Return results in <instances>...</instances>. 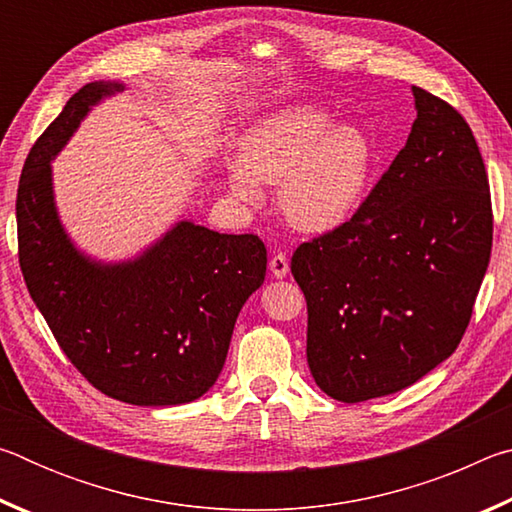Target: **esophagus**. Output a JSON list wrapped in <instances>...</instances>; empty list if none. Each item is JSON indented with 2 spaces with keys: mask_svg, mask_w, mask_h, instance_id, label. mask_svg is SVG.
<instances>
[{
  "mask_svg": "<svg viewBox=\"0 0 512 512\" xmlns=\"http://www.w3.org/2000/svg\"><path fill=\"white\" fill-rule=\"evenodd\" d=\"M268 268H271L273 277H277V280H280V277H284V275L289 273V259H287V255L275 253L271 257V262H268Z\"/></svg>",
  "mask_w": 512,
  "mask_h": 512,
  "instance_id": "1",
  "label": "esophagus"
}]
</instances>
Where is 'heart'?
I'll return each mask as SVG.
<instances>
[{"label": "heart", "instance_id": "1", "mask_svg": "<svg viewBox=\"0 0 512 512\" xmlns=\"http://www.w3.org/2000/svg\"><path fill=\"white\" fill-rule=\"evenodd\" d=\"M379 162L370 135L357 124H334L327 110L289 106L259 119L228 167L230 194L259 205L262 183L277 185V203L293 228L329 232L366 201Z\"/></svg>", "mask_w": 512, "mask_h": 512}]
</instances>
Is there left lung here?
<instances>
[{
	"label": "left lung",
	"instance_id": "obj_1",
	"mask_svg": "<svg viewBox=\"0 0 512 512\" xmlns=\"http://www.w3.org/2000/svg\"><path fill=\"white\" fill-rule=\"evenodd\" d=\"M413 97L409 140L357 214L291 257L309 370L339 402L397 393L443 363L490 262V185L470 126L427 90Z\"/></svg>",
	"mask_w": 512,
	"mask_h": 512
}]
</instances>
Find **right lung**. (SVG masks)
<instances>
[{
    "label": "right lung",
    "mask_w": 512,
    "mask_h": 512,
    "mask_svg": "<svg viewBox=\"0 0 512 512\" xmlns=\"http://www.w3.org/2000/svg\"><path fill=\"white\" fill-rule=\"evenodd\" d=\"M121 83H88L33 144L17 187V248L33 302L60 350L94 388L135 406L194 402L214 386L244 302L262 287L257 235H219L192 221L128 262L103 264L58 219L51 160L92 106Z\"/></svg>",
    "instance_id": "add662e5"
}]
</instances>
